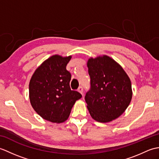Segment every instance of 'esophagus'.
I'll return each instance as SVG.
<instances>
[{
    "label": "esophagus",
    "mask_w": 159,
    "mask_h": 159,
    "mask_svg": "<svg viewBox=\"0 0 159 159\" xmlns=\"http://www.w3.org/2000/svg\"><path fill=\"white\" fill-rule=\"evenodd\" d=\"M78 91H79V92L82 94L83 95V87L82 86H80L79 88H78Z\"/></svg>",
    "instance_id": "esophagus-1"
}]
</instances>
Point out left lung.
I'll list each match as a JSON object with an SVG mask.
<instances>
[{
  "instance_id": "1",
  "label": "left lung",
  "mask_w": 159,
  "mask_h": 159,
  "mask_svg": "<svg viewBox=\"0 0 159 159\" xmlns=\"http://www.w3.org/2000/svg\"><path fill=\"white\" fill-rule=\"evenodd\" d=\"M87 67L91 87L85 99L91 116L102 123L116 120L132 99L129 77L119 63L107 55L89 59Z\"/></svg>"
}]
</instances>
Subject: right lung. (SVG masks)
Masks as SVG:
<instances>
[{
  "label": "right lung",
  "mask_w": 159,
  "mask_h": 159,
  "mask_svg": "<svg viewBox=\"0 0 159 159\" xmlns=\"http://www.w3.org/2000/svg\"><path fill=\"white\" fill-rule=\"evenodd\" d=\"M72 56L52 55L44 61L30 80L29 99L35 112L43 119L61 123L82 95L70 89L71 74L66 70Z\"/></svg>",
  "instance_id": "right-lung-1"
}]
</instances>
